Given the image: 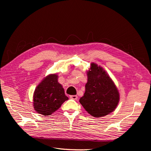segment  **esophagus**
Segmentation results:
<instances>
[{"mask_svg":"<svg viewBox=\"0 0 151 151\" xmlns=\"http://www.w3.org/2000/svg\"><path fill=\"white\" fill-rule=\"evenodd\" d=\"M70 98L72 99H75V100H77V98H78V96H77V95H72V96H70Z\"/></svg>","mask_w":151,"mask_h":151,"instance_id":"obj_1","label":"esophagus"}]
</instances>
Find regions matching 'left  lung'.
Here are the masks:
<instances>
[{
    "label": "left lung",
    "mask_w": 151,
    "mask_h": 151,
    "mask_svg": "<svg viewBox=\"0 0 151 151\" xmlns=\"http://www.w3.org/2000/svg\"><path fill=\"white\" fill-rule=\"evenodd\" d=\"M88 72L86 91L79 102L94 117L106 116L115 110L119 102V93L113 82L102 67L91 63Z\"/></svg>",
    "instance_id": "8db88e82"
}]
</instances>
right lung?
Masks as SVG:
<instances>
[{"label":"right lung","instance_id":"obj_1","mask_svg":"<svg viewBox=\"0 0 151 151\" xmlns=\"http://www.w3.org/2000/svg\"><path fill=\"white\" fill-rule=\"evenodd\" d=\"M57 79V74L49 75L35 89L34 108L44 116L51 115L68 99Z\"/></svg>","mask_w":151,"mask_h":151}]
</instances>
